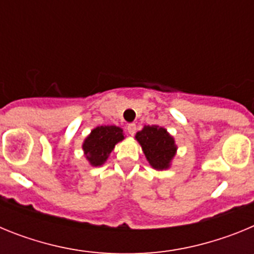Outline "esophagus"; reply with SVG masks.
Returning <instances> with one entry per match:
<instances>
[{"label":"esophagus","mask_w":254,"mask_h":254,"mask_svg":"<svg viewBox=\"0 0 254 254\" xmlns=\"http://www.w3.org/2000/svg\"><path fill=\"white\" fill-rule=\"evenodd\" d=\"M127 131H128V133L131 134V136H133L134 132H136V125H134V123H129V125L127 126Z\"/></svg>","instance_id":"obj_1"}]
</instances>
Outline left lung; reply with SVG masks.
Here are the masks:
<instances>
[{
	"mask_svg": "<svg viewBox=\"0 0 254 254\" xmlns=\"http://www.w3.org/2000/svg\"><path fill=\"white\" fill-rule=\"evenodd\" d=\"M134 137L141 145L143 154L154 169H169L178 147L174 137L167 129L156 125L145 126Z\"/></svg>",
	"mask_w": 254,
	"mask_h": 254,
	"instance_id": "1",
	"label": "left lung"
}]
</instances>
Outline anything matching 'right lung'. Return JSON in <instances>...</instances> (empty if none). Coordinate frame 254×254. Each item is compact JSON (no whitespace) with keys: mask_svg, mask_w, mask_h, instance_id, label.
<instances>
[{"mask_svg":"<svg viewBox=\"0 0 254 254\" xmlns=\"http://www.w3.org/2000/svg\"><path fill=\"white\" fill-rule=\"evenodd\" d=\"M125 140V133L117 126L95 127L82 142V150L91 167H100L107 161L117 143Z\"/></svg>","mask_w":254,"mask_h":254,"instance_id":"add662e5","label":"right lung"}]
</instances>
